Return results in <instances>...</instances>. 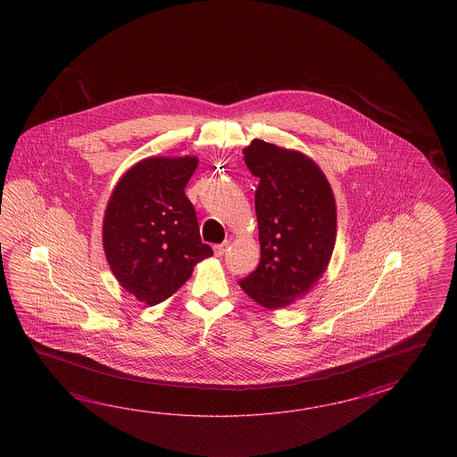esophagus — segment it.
Returning a JSON list of instances; mask_svg holds the SVG:
<instances>
[{
    "instance_id": "34e87169",
    "label": "esophagus",
    "mask_w": 457,
    "mask_h": 457,
    "mask_svg": "<svg viewBox=\"0 0 457 457\" xmlns=\"http://www.w3.org/2000/svg\"><path fill=\"white\" fill-rule=\"evenodd\" d=\"M228 245H230V242H227V240H225V242L219 243V245H215V256H224L225 252H227V248H228Z\"/></svg>"
}]
</instances>
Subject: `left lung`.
Instances as JSON below:
<instances>
[{
  "instance_id": "left-lung-1",
  "label": "left lung",
  "mask_w": 457,
  "mask_h": 457,
  "mask_svg": "<svg viewBox=\"0 0 457 457\" xmlns=\"http://www.w3.org/2000/svg\"><path fill=\"white\" fill-rule=\"evenodd\" d=\"M258 178L254 209L262 260L238 281L253 301L281 309L319 282L337 240V204L320 168L301 152L254 138L243 150Z\"/></svg>"
}]
</instances>
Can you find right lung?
<instances>
[{
    "label": "right lung",
    "instance_id": "add662e5",
    "mask_svg": "<svg viewBox=\"0 0 457 457\" xmlns=\"http://www.w3.org/2000/svg\"><path fill=\"white\" fill-rule=\"evenodd\" d=\"M195 168V156L146 158L120 178L109 199L103 224L107 262L119 284L148 305L173 295L195 264L212 256L185 195Z\"/></svg>",
    "mask_w": 457,
    "mask_h": 457
}]
</instances>
